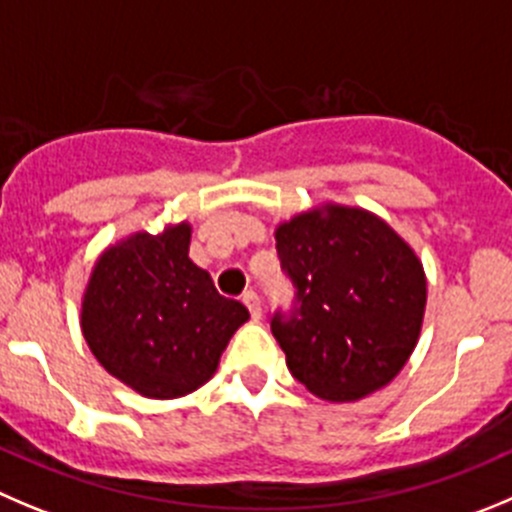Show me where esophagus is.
I'll return each mask as SVG.
<instances>
[{
	"label": "esophagus",
	"mask_w": 512,
	"mask_h": 512,
	"mask_svg": "<svg viewBox=\"0 0 512 512\" xmlns=\"http://www.w3.org/2000/svg\"><path fill=\"white\" fill-rule=\"evenodd\" d=\"M242 303H245L247 310H250L252 321H260V318H262V305H260V298H257V293L247 290V293L242 295Z\"/></svg>",
	"instance_id": "obj_1"
}]
</instances>
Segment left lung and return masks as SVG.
<instances>
[{
	"label": "left lung",
	"instance_id": "8db88e82",
	"mask_svg": "<svg viewBox=\"0 0 512 512\" xmlns=\"http://www.w3.org/2000/svg\"><path fill=\"white\" fill-rule=\"evenodd\" d=\"M298 308L272 318L290 374L318 399L358 401L396 379L427 308L414 247L364 207L323 202L275 227Z\"/></svg>",
	"mask_w": 512,
	"mask_h": 512
}]
</instances>
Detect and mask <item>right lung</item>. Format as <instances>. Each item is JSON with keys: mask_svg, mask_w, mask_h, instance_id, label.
<instances>
[{"mask_svg": "<svg viewBox=\"0 0 512 512\" xmlns=\"http://www.w3.org/2000/svg\"><path fill=\"white\" fill-rule=\"evenodd\" d=\"M191 224L146 229L105 247L80 300V328L98 364L146 399H179L217 374L250 313L217 293L189 257Z\"/></svg>", "mask_w": 512, "mask_h": 512, "instance_id": "obj_1", "label": "right lung"}]
</instances>
